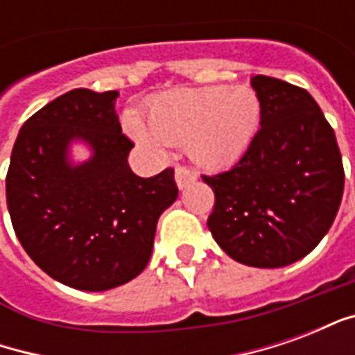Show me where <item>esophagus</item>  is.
<instances>
[{
    "label": "esophagus",
    "mask_w": 355,
    "mask_h": 355,
    "mask_svg": "<svg viewBox=\"0 0 355 355\" xmlns=\"http://www.w3.org/2000/svg\"><path fill=\"white\" fill-rule=\"evenodd\" d=\"M175 178H177L178 188H186L190 182H193V180L198 178V173L193 169H190V167L180 165V167H177V171H175Z\"/></svg>",
    "instance_id": "obj_1"
}]
</instances>
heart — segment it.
Returning <instances> with one entry per match:
<instances>
[{
	"instance_id": "1",
	"label": "heart",
	"mask_w": 355,
	"mask_h": 355,
	"mask_svg": "<svg viewBox=\"0 0 355 355\" xmlns=\"http://www.w3.org/2000/svg\"><path fill=\"white\" fill-rule=\"evenodd\" d=\"M259 121L261 101L253 89L209 85L157 96L148 106L150 131L135 119H129V131L146 146L188 144L193 162L218 169L243 155Z\"/></svg>"
}]
</instances>
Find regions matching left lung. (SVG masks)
Returning <instances> with one entry per match:
<instances>
[{"instance_id": "1", "label": "left lung", "mask_w": 355, "mask_h": 355, "mask_svg": "<svg viewBox=\"0 0 355 355\" xmlns=\"http://www.w3.org/2000/svg\"><path fill=\"white\" fill-rule=\"evenodd\" d=\"M261 129L232 169L203 175L215 192L207 226L234 261L282 268L300 261L335 220L344 192L333 127L306 89L254 76Z\"/></svg>"}]
</instances>
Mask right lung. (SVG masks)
Segmentation results:
<instances>
[{
  "mask_svg": "<svg viewBox=\"0 0 355 355\" xmlns=\"http://www.w3.org/2000/svg\"><path fill=\"white\" fill-rule=\"evenodd\" d=\"M117 91L73 89L22 125L5 178L7 209L20 245L53 279L80 291H106L146 268L157 218L178 188L175 169L137 177L135 146L121 132ZM72 139L94 150L67 162Z\"/></svg>",
  "mask_w": 355,
  "mask_h": 355,
  "instance_id": "1",
  "label": "right lung"
}]
</instances>
